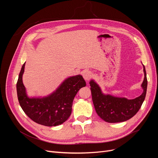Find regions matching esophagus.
<instances>
[{
	"instance_id": "esophagus-1",
	"label": "esophagus",
	"mask_w": 158,
	"mask_h": 158,
	"mask_svg": "<svg viewBox=\"0 0 158 158\" xmlns=\"http://www.w3.org/2000/svg\"><path fill=\"white\" fill-rule=\"evenodd\" d=\"M92 74L90 71H88V70L85 71L83 73V77L85 80H87V81L89 80L91 78H92Z\"/></svg>"
}]
</instances>
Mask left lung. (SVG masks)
<instances>
[{
    "label": "left lung",
    "instance_id": "1",
    "mask_svg": "<svg viewBox=\"0 0 158 158\" xmlns=\"http://www.w3.org/2000/svg\"><path fill=\"white\" fill-rule=\"evenodd\" d=\"M144 79L142 84L143 93L135 99L114 97L102 93L99 85L94 80L89 82L92 101L97 114L108 123L126 121L135 116L141 107L146 94L148 81L144 66Z\"/></svg>",
    "mask_w": 158,
    "mask_h": 158
}]
</instances>
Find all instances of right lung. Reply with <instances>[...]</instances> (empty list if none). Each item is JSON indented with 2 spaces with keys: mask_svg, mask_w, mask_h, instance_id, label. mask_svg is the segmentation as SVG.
Instances as JSON below:
<instances>
[{
  "mask_svg": "<svg viewBox=\"0 0 158 158\" xmlns=\"http://www.w3.org/2000/svg\"><path fill=\"white\" fill-rule=\"evenodd\" d=\"M25 63L19 74L16 84L19 103L32 121L41 125L53 127L61 125L70 117L74 98L78 90L85 86L82 76L66 79L55 92L45 98H32L27 95L22 82Z\"/></svg>",
  "mask_w": 158,
  "mask_h": 158,
  "instance_id": "add662e5",
  "label": "right lung"
}]
</instances>
